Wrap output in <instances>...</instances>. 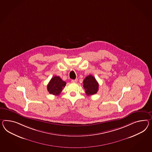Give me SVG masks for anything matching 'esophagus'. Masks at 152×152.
<instances>
[{"mask_svg":"<svg viewBox=\"0 0 152 152\" xmlns=\"http://www.w3.org/2000/svg\"><path fill=\"white\" fill-rule=\"evenodd\" d=\"M71 82H72V83H77V82H78V79H76L72 80V81H71Z\"/></svg>","mask_w":152,"mask_h":152,"instance_id":"34e87169","label":"esophagus"}]
</instances>
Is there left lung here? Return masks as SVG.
<instances>
[{"instance_id": "left-lung-1", "label": "left lung", "mask_w": 152, "mask_h": 152, "mask_svg": "<svg viewBox=\"0 0 152 152\" xmlns=\"http://www.w3.org/2000/svg\"><path fill=\"white\" fill-rule=\"evenodd\" d=\"M83 87L88 96L97 93L99 89V84L93 75L87 76L83 81Z\"/></svg>"}]
</instances>
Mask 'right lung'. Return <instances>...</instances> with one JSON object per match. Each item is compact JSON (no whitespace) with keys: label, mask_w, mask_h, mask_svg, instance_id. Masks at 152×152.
<instances>
[{"label":"right lung","mask_w":152,"mask_h":152,"mask_svg":"<svg viewBox=\"0 0 152 152\" xmlns=\"http://www.w3.org/2000/svg\"><path fill=\"white\" fill-rule=\"evenodd\" d=\"M66 83L63 81L62 79L58 76H55L52 78L51 80L47 85V90L49 93L59 95L63 88L65 87Z\"/></svg>","instance_id":"obj_1"}]
</instances>
